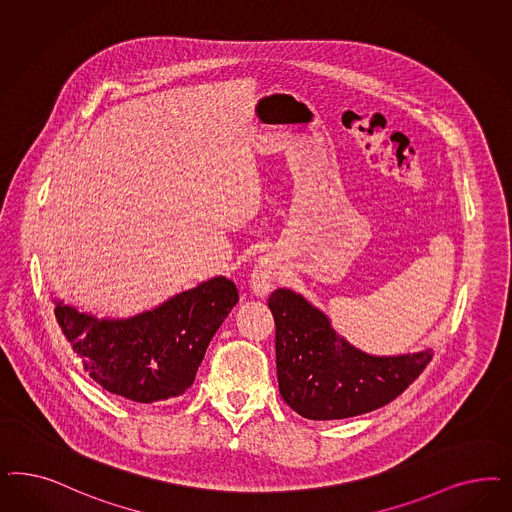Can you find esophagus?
I'll use <instances>...</instances> for the list:
<instances>
[{
  "label": "esophagus",
  "mask_w": 512,
  "mask_h": 512,
  "mask_svg": "<svg viewBox=\"0 0 512 512\" xmlns=\"http://www.w3.org/2000/svg\"><path fill=\"white\" fill-rule=\"evenodd\" d=\"M279 277H281L279 265L275 264L271 258H262L252 273V288L256 294H269L279 282Z\"/></svg>",
  "instance_id": "obj_1"
}]
</instances>
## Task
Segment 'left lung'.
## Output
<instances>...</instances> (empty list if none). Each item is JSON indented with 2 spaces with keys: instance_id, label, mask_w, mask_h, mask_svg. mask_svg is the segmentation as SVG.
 <instances>
[{
  "instance_id": "left-lung-1",
  "label": "left lung",
  "mask_w": 512,
  "mask_h": 512,
  "mask_svg": "<svg viewBox=\"0 0 512 512\" xmlns=\"http://www.w3.org/2000/svg\"><path fill=\"white\" fill-rule=\"evenodd\" d=\"M267 305L275 318L281 396L311 420H337L375 411L403 394L433 358V350L377 358L350 347L330 320L292 290H275Z\"/></svg>"
}]
</instances>
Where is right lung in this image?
<instances>
[{"label":"right lung","instance_id":"1","mask_svg":"<svg viewBox=\"0 0 512 512\" xmlns=\"http://www.w3.org/2000/svg\"><path fill=\"white\" fill-rule=\"evenodd\" d=\"M239 294L216 277L128 320H98L56 303V322L90 379L133 403L182 396Z\"/></svg>","mask_w":512,"mask_h":512}]
</instances>
